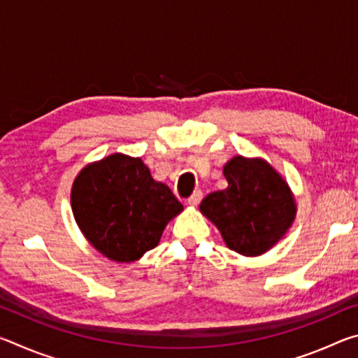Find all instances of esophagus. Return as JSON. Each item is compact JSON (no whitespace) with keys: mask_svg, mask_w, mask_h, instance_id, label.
<instances>
[{"mask_svg":"<svg viewBox=\"0 0 358 358\" xmlns=\"http://www.w3.org/2000/svg\"><path fill=\"white\" fill-rule=\"evenodd\" d=\"M202 196H203V194H202V191H201V189L194 191L192 196H191L189 199H187V203L192 205V207H196V205L202 201Z\"/></svg>","mask_w":358,"mask_h":358,"instance_id":"1","label":"esophagus"}]
</instances>
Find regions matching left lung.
<instances>
[{
    "label": "left lung",
    "instance_id": "8db88e82",
    "mask_svg": "<svg viewBox=\"0 0 358 358\" xmlns=\"http://www.w3.org/2000/svg\"><path fill=\"white\" fill-rule=\"evenodd\" d=\"M227 187L208 194L201 211L220 229L230 250L259 256L280 240L295 216L286 181L264 159L235 156L224 166Z\"/></svg>",
    "mask_w": 358,
    "mask_h": 358
}]
</instances>
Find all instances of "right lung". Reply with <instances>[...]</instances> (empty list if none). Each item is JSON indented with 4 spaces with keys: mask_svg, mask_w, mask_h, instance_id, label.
<instances>
[{
    "mask_svg": "<svg viewBox=\"0 0 358 358\" xmlns=\"http://www.w3.org/2000/svg\"><path fill=\"white\" fill-rule=\"evenodd\" d=\"M78 227L96 250L132 262L153 250L183 205L141 157L115 153L78 173L71 192Z\"/></svg>",
    "mask_w": 358,
    "mask_h": 358,
    "instance_id": "1",
    "label": "right lung"
}]
</instances>
